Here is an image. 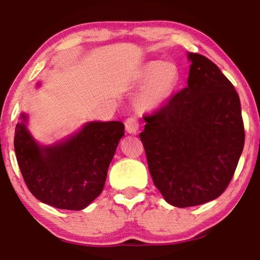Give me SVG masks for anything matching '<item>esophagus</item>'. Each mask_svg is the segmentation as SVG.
<instances>
[{
  "label": "esophagus",
  "instance_id": "esophagus-1",
  "mask_svg": "<svg viewBox=\"0 0 260 260\" xmlns=\"http://www.w3.org/2000/svg\"><path fill=\"white\" fill-rule=\"evenodd\" d=\"M125 126H126V129L128 133H137L139 129V126H140V122H139L138 118L129 117L126 119Z\"/></svg>",
  "mask_w": 260,
  "mask_h": 260
}]
</instances>
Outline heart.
I'll return each instance as SVG.
<instances>
[{
    "mask_svg": "<svg viewBox=\"0 0 260 260\" xmlns=\"http://www.w3.org/2000/svg\"><path fill=\"white\" fill-rule=\"evenodd\" d=\"M138 78L143 85L137 94V105L155 110L170 99L180 81L179 68L172 61L152 60L142 65Z\"/></svg>",
    "mask_w": 260,
    "mask_h": 260,
    "instance_id": "1",
    "label": "heart"
}]
</instances>
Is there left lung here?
Listing matches in <instances>:
<instances>
[{"instance_id":"1","label":"left lung","mask_w":260,"mask_h":260,"mask_svg":"<svg viewBox=\"0 0 260 260\" xmlns=\"http://www.w3.org/2000/svg\"><path fill=\"white\" fill-rule=\"evenodd\" d=\"M188 86L143 115L140 140L153 182L179 208L225 191L244 148L241 102L231 81L207 57L190 52Z\"/></svg>"}]
</instances>
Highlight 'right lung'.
I'll return each instance as SVG.
<instances>
[{"mask_svg": "<svg viewBox=\"0 0 260 260\" xmlns=\"http://www.w3.org/2000/svg\"><path fill=\"white\" fill-rule=\"evenodd\" d=\"M15 128L14 147L30 192L58 209L81 210L100 195L107 170L125 134L120 121L90 122L78 134L53 147H40L25 127Z\"/></svg>", "mask_w": 260, "mask_h": 260, "instance_id": "obj_1", "label": "right lung"}]
</instances>
